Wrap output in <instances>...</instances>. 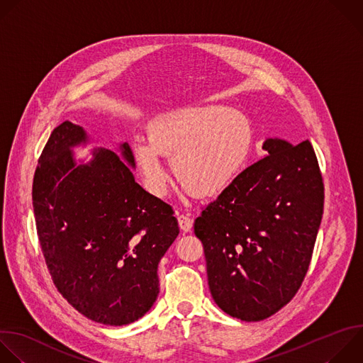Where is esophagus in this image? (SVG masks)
Here are the masks:
<instances>
[{
  "label": "esophagus",
  "instance_id": "1",
  "mask_svg": "<svg viewBox=\"0 0 363 363\" xmlns=\"http://www.w3.org/2000/svg\"><path fill=\"white\" fill-rule=\"evenodd\" d=\"M177 218H178V223H179V228L184 230V232H189L191 228H192V218L188 215V213H181L178 212L177 213Z\"/></svg>",
  "mask_w": 363,
  "mask_h": 363
}]
</instances>
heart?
Listing matches in <instances>:
<instances>
[{"instance_id": "b5f03b06", "label": "heart", "mask_w": 363, "mask_h": 363, "mask_svg": "<svg viewBox=\"0 0 363 363\" xmlns=\"http://www.w3.org/2000/svg\"><path fill=\"white\" fill-rule=\"evenodd\" d=\"M254 143L255 133L245 115L222 105H203L154 118L148 138H137L133 151L152 194L167 191L168 172L162 157H171L179 182L199 196H213L244 172Z\"/></svg>"}]
</instances>
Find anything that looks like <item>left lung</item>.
Instances as JSON below:
<instances>
[{
  "mask_svg": "<svg viewBox=\"0 0 363 363\" xmlns=\"http://www.w3.org/2000/svg\"><path fill=\"white\" fill-rule=\"evenodd\" d=\"M248 167L195 219L215 303L258 322L284 308L308 272L323 213V182L309 141L267 138Z\"/></svg>",
  "mask_w": 363,
  "mask_h": 363,
  "instance_id": "8db88e82",
  "label": "left lung"
}]
</instances>
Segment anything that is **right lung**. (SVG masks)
<instances>
[{
	"instance_id": "right-lung-1",
	"label": "right lung",
	"mask_w": 363,
	"mask_h": 363,
	"mask_svg": "<svg viewBox=\"0 0 363 363\" xmlns=\"http://www.w3.org/2000/svg\"><path fill=\"white\" fill-rule=\"evenodd\" d=\"M88 143L69 121L51 133L33 184L37 232L61 295L88 319L123 326L157 301L158 264L179 228L171 205L135 182L128 143L77 162L72 148Z\"/></svg>"
}]
</instances>
